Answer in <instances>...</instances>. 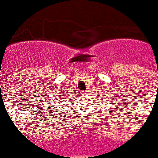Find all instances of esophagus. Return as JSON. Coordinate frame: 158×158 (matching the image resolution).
Listing matches in <instances>:
<instances>
[{"instance_id": "esophagus-1", "label": "esophagus", "mask_w": 158, "mask_h": 158, "mask_svg": "<svg viewBox=\"0 0 158 158\" xmlns=\"http://www.w3.org/2000/svg\"><path fill=\"white\" fill-rule=\"evenodd\" d=\"M86 94V93H85V92H84V93H81V94Z\"/></svg>"}]
</instances>
